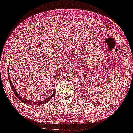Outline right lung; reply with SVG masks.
<instances>
[{
	"mask_svg": "<svg viewBox=\"0 0 133 133\" xmlns=\"http://www.w3.org/2000/svg\"><path fill=\"white\" fill-rule=\"evenodd\" d=\"M8 79H9V83H10V85H11V87L12 88V91L14 93L15 96L17 97L19 99V100L21 101V102H22L23 103L25 104H30V105H41V104H43L44 103H46L47 102H48L49 100H50L51 98H52L53 97H54V94H55V92L53 93V94L51 96V97H49V98H48L47 99H46L45 100H43L42 102H32V101H30V100H27V99H25L24 98H23L22 97L20 96V95H19L18 93L17 92V91L15 90V89L14 87L12 84V82L11 81V79H10L9 78V68H8Z\"/></svg>",
	"mask_w": 133,
	"mask_h": 133,
	"instance_id": "1",
	"label": "right lung"
}]
</instances>
